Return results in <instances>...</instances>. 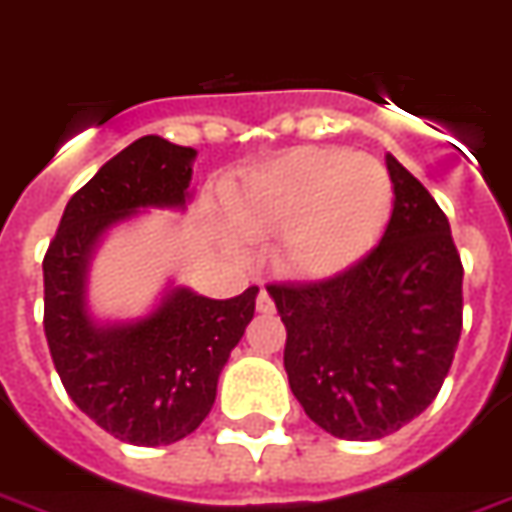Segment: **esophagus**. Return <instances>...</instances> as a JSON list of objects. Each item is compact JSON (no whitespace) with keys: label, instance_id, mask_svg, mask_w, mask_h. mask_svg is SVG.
Returning <instances> with one entry per match:
<instances>
[{"label":"esophagus","instance_id":"1","mask_svg":"<svg viewBox=\"0 0 512 512\" xmlns=\"http://www.w3.org/2000/svg\"><path fill=\"white\" fill-rule=\"evenodd\" d=\"M257 313H263V315H270L273 310H276V305H273V299H270V294L265 292V289H260V294H257Z\"/></svg>","mask_w":512,"mask_h":512}]
</instances>
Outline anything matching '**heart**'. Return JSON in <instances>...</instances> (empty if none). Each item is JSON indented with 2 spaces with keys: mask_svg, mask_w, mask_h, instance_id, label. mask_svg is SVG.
Returning <instances> with one entry per match:
<instances>
[{
  "mask_svg": "<svg viewBox=\"0 0 512 512\" xmlns=\"http://www.w3.org/2000/svg\"><path fill=\"white\" fill-rule=\"evenodd\" d=\"M394 186L384 162L347 149H297L252 170L228 199L244 239L281 236L276 265L299 281L355 268L384 234Z\"/></svg>",
  "mask_w": 512,
  "mask_h": 512,
  "instance_id": "obj_1",
  "label": "heart"
}]
</instances>
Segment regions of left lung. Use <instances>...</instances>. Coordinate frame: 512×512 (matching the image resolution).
I'll return each mask as SVG.
<instances>
[{
    "label": "left lung",
    "mask_w": 512,
    "mask_h": 512,
    "mask_svg": "<svg viewBox=\"0 0 512 512\" xmlns=\"http://www.w3.org/2000/svg\"><path fill=\"white\" fill-rule=\"evenodd\" d=\"M392 218L378 247L318 284H270L284 368L307 418L339 439L400 431L434 402L463 328V265L450 220L386 155Z\"/></svg>",
    "instance_id": "obj_1"
}]
</instances>
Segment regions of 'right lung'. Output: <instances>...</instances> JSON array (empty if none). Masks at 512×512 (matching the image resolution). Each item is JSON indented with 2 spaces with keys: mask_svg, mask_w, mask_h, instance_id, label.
Returning a JSON list of instances; mask_svg holds the SVG:
<instances>
[{
  "mask_svg": "<svg viewBox=\"0 0 512 512\" xmlns=\"http://www.w3.org/2000/svg\"><path fill=\"white\" fill-rule=\"evenodd\" d=\"M197 149L141 136L70 197L44 255V331L70 400L120 442L160 447L205 421L257 286L210 299L168 284L149 313L102 321L89 305L94 252L147 210H186Z\"/></svg>",
  "mask_w": 512,
  "mask_h": 512,
  "instance_id": "add662e5",
  "label": "right lung"
}]
</instances>
